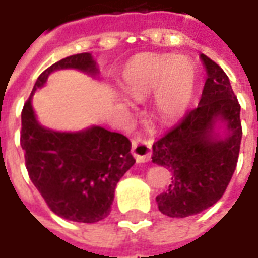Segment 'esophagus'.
<instances>
[{"label": "esophagus", "instance_id": "obj_1", "mask_svg": "<svg viewBox=\"0 0 258 258\" xmlns=\"http://www.w3.org/2000/svg\"><path fill=\"white\" fill-rule=\"evenodd\" d=\"M131 153L134 155L138 163L148 162L152 155V142L145 138H135L133 140Z\"/></svg>", "mask_w": 258, "mask_h": 258}]
</instances>
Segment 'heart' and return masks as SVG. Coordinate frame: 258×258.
<instances>
[{"mask_svg": "<svg viewBox=\"0 0 258 258\" xmlns=\"http://www.w3.org/2000/svg\"><path fill=\"white\" fill-rule=\"evenodd\" d=\"M198 72L192 60L175 55H140L123 72L124 91L135 99L155 94V109L163 118L181 116L196 88Z\"/></svg>", "mask_w": 258, "mask_h": 258, "instance_id": "b5f03b06", "label": "heart"}]
</instances>
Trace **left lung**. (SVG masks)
I'll list each match as a JSON object with an SVG mask.
<instances>
[{
	"label": "left lung",
	"instance_id": "left-lung-1",
	"mask_svg": "<svg viewBox=\"0 0 258 258\" xmlns=\"http://www.w3.org/2000/svg\"><path fill=\"white\" fill-rule=\"evenodd\" d=\"M200 58L207 80L199 105L152 146V162L171 173L168 189L156 196L157 207L173 218L199 214L221 199L242 141L240 105L228 76L206 55ZM217 121L227 124L225 139L214 133Z\"/></svg>",
	"mask_w": 258,
	"mask_h": 258
}]
</instances>
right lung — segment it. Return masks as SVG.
Returning a JSON list of instances; mask_svg holds the SVG:
<instances>
[{"instance_id":"right-lung-1","label":"right lung","mask_w":258,"mask_h":258,"mask_svg":"<svg viewBox=\"0 0 258 258\" xmlns=\"http://www.w3.org/2000/svg\"><path fill=\"white\" fill-rule=\"evenodd\" d=\"M60 69L98 73L91 53H77L45 69L37 79L22 110L20 145L31 182L48 207L62 218L76 222H98L110 214L116 185L134 166L127 137L103 127L79 133H60L37 121L31 106L33 94L48 76Z\"/></svg>"}]
</instances>
